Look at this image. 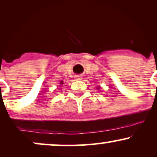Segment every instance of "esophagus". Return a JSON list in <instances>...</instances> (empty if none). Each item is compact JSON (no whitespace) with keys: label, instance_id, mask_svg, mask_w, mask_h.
<instances>
[{"label":"esophagus","instance_id":"1","mask_svg":"<svg viewBox=\"0 0 157 157\" xmlns=\"http://www.w3.org/2000/svg\"><path fill=\"white\" fill-rule=\"evenodd\" d=\"M75 78H76V80H82V77L81 76V75H77V76L75 77Z\"/></svg>","mask_w":157,"mask_h":157}]
</instances>
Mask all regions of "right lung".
Returning a JSON list of instances; mask_svg holds the SVG:
<instances>
[{"label": "right lung", "instance_id": "1", "mask_svg": "<svg viewBox=\"0 0 157 157\" xmlns=\"http://www.w3.org/2000/svg\"><path fill=\"white\" fill-rule=\"evenodd\" d=\"M63 83V82H61V84H62Z\"/></svg>", "mask_w": 157, "mask_h": 157}]
</instances>
